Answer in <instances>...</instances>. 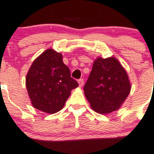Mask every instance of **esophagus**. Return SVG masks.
Instances as JSON below:
<instances>
[{
	"instance_id": "34e87169",
	"label": "esophagus",
	"mask_w": 154,
	"mask_h": 154,
	"mask_svg": "<svg viewBox=\"0 0 154 154\" xmlns=\"http://www.w3.org/2000/svg\"><path fill=\"white\" fill-rule=\"evenodd\" d=\"M78 85H79V87H82L83 85H84V80L83 79H79L78 81Z\"/></svg>"
}]
</instances>
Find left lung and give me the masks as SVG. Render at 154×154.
I'll return each instance as SVG.
<instances>
[{
	"instance_id": "8db88e82",
	"label": "left lung",
	"mask_w": 154,
	"mask_h": 154,
	"mask_svg": "<svg viewBox=\"0 0 154 154\" xmlns=\"http://www.w3.org/2000/svg\"><path fill=\"white\" fill-rule=\"evenodd\" d=\"M126 70L114 56L98 57L94 61L84 93L91 108L106 115L121 107L131 91Z\"/></svg>"
}]
</instances>
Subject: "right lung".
Here are the masks:
<instances>
[{"mask_svg":"<svg viewBox=\"0 0 154 154\" xmlns=\"http://www.w3.org/2000/svg\"><path fill=\"white\" fill-rule=\"evenodd\" d=\"M62 59L61 53L48 49L33 61L26 77L31 104L45 113L55 114L60 111L71 90L78 86Z\"/></svg>","mask_w":154,"mask_h":154,"instance_id":"add662e5","label":"right lung"}]
</instances>
